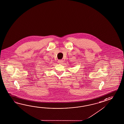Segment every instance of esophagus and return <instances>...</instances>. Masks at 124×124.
I'll return each mask as SVG.
<instances>
[{"instance_id":"1","label":"esophagus","mask_w":124,"mask_h":124,"mask_svg":"<svg viewBox=\"0 0 124 124\" xmlns=\"http://www.w3.org/2000/svg\"><path fill=\"white\" fill-rule=\"evenodd\" d=\"M58 63H60V64H62V63H63V61H62V60H59V61H58Z\"/></svg>"}]
</instances>
